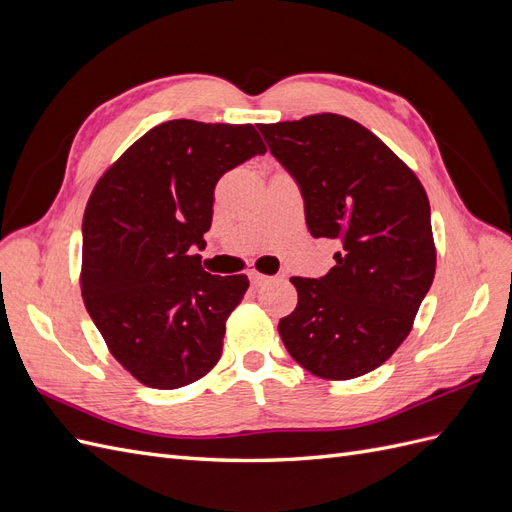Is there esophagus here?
I'll return each mask as SVG.
<instances>
[{
  "mask_svg": "<svg viewBox=\"0 0 512 512\" xmlns=\"http://www.w3.org/2000/svg\"><path fill=\"white\" fill-rule=\"evenodd\" d=\"M247 275H250V282H252V286H262V284L271 282V277L262 275V273H258V271H250Z\"/></svg>",
  "mask_w": 512,
  "mask_h": 512,
  "instance_id": "34e87169",
  "label": "esophagus"
}]
</instances>
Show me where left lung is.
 <instances>
[{"instance_id": "8db88e82", "label": "left lung", "mask_w": 512, "mask_h": 512, "mask_svg": "<svg viewBox=\"0 0 512 512\" xmlns=\"http://www.w3.org/2000/svg\"><path fill=\"white\" fill-rule=\"evenodd\" d=\"M258 130L297 181L312 237L339 245L327 275L290 277L299 303L277 324L282 342L314 376L369 374L408 337L436 275L423 185L348 117L320 113Z\"/></svg>"}]
</instances>
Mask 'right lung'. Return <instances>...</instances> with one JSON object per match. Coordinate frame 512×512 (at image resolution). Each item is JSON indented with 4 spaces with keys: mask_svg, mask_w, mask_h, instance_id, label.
I'll return each instance as SVG.
<instances>
[{
    "mask_svg": "<svg viewBox=\"0 0 512 512\" xmlns=\"http://www.w3.org/2000/svg\"><path fill=\"white\" fill-rule=\"evenodd\" d=\"M267 151L254 126L173 119L96 183L83 218L81 292L115 359L151 389H179L220 361L247 275L200 267L220 177Z\"/></svg>",
    "mask_w": 512,
    "mask_h": 512,
    "instance_id": "add662e5",
    "label": "right lung"
}]
</instances>
